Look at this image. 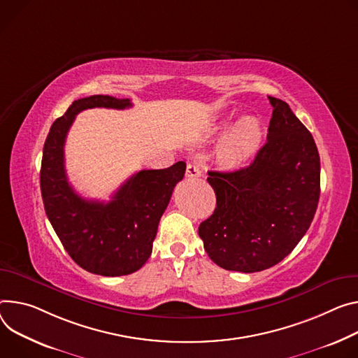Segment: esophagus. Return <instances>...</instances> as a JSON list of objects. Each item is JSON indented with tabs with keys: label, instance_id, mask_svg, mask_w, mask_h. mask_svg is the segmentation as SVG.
<instances>
[{
	"label": "esophagus",
	"instance_id": "obj_1",
	"mask_svg": "<svg viewBox=\"0 0 358 358\" xmlns=\"http://www.w3.org/2000/svg\"><path fill=\"white\" fill-rule=\"evenodd\" d=\"M185 176L188 178H197L201 176V170L197 164H194V162H189V164L187 166V170H185Z\"/></svg>",
	"mask_w": 358,
	"mask_h": 358
}]
</instances>
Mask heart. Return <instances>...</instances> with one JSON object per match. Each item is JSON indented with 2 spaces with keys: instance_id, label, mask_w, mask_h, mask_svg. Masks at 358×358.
Here are the masks:
<instances>
[{
  "instance_id": "b5f03b06",
  "label": "heart",
  "mask_w": 358,
  "mask_h": 358,
  "mask_svg": "<svg viewBox=\"0 0 358 358\" xmlns=\"http://www.w3.org/2000/svg\"><path fill=\"white\" fill-rule=\"evenodd\" d=\"M264 127L257 117L245 115L238 118L222 136L217 154L224 166L237 169L244 166L262 147Z\"/></svg>"
}]
</instances>
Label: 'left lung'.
I'll list each match as a JSON object with an SVG mask.
<instances>
[{
	"label": "left lung",
	"instance_id": "left-lung-1",
	"mask_svg": "<svg viewBox=\"0 0 358 358\" xmlns=\"http://www.w3.org/2000/svg\"><path fill=\"white\" fill-rule=\"evenodd\" d=\"M267 143L250 166L208 171L217 207L199 227L204 250L224 270L255 273L278 264L307 233L320 199L313 136L282 100L268 96Z\"/></svg>",
	"mask_w": 358,
	"mask_h": 358
}]
</instances>
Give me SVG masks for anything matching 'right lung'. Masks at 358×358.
<instances>
[{"label":"right lung","mask_w":358,"mask_h":358,"mask_svg":"<svg viewBox=\"0 0 358 358\" xmlns=\"http://www.w3.org/2000/svg\"><path fill=\"white\" fill-rule=\"evenodd\" d=\"M131 106L128 99L110 95L74 101L51 125L43 151L41 196L52 229L81 268L106 277L131 274L145 264L159 218L185 173L184 161L164 170H141L108 203L85 200L73 189L64 167V144L76 115L87 108Z\"/></svg>","instance_id":"1"}]
</instances>
